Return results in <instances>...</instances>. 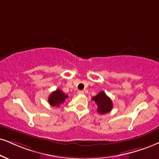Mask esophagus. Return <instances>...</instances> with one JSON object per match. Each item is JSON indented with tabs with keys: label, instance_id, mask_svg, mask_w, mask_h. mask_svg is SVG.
Segmentation results:
<instances>
[{
	"label": "esophagus",
	"instance_id": "esophagus-1",
	"mask_svg": "<svg viewBox=\"0 0 159 159\" xmlns=\"http://www.w3.org/2000/svg\"><path fill=\"white\" fill-rule=\"evenodd\" d=\"M77 93H78V94H80V95H82V94H83V93H84V91H78Z\"/></svg>",
	"mask_w": 159,
	"mask_h": 159
}]
</instances>
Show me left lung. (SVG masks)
Returning a JSON list of instances; mask_svg holds the SVG:
<instances>
[{"instance_id":"1","label":"left lung","mask_w":159,"mask_h":159,"mask_svg":"<svg viewBox=\"0 0 159 159\" xmlns=\"http://www.w3.org/2000/svg\"><path fill=\"white\" fill-rule=\"evenodd\" d=\"M91 99L97 104V112L100 114L109 113L113 108L112 101L104 91L99 92L95 97H93Z\"/></svg>"}]
</instances>
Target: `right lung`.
I'll list each match as a JSON object with an SVG mask.
<instances>
[{
    "label": "right lung",
    "mask_w": 159,
    "mask_h": 159,
    "mask_svg": "<svg viewBox=\"0 0 159 159\" xmlns=\"http://www.w3.org/2000/svg\"><path fill=\"white\" fill-rule=\"evenodd\" d=\"M68 96L65 94L61 90L57 89L55 91H53L48 97V102L52 106L59 107L61 104L66 101Z\"/></svg>",
    "instance_id": "add662e5"
}]
</instances>
